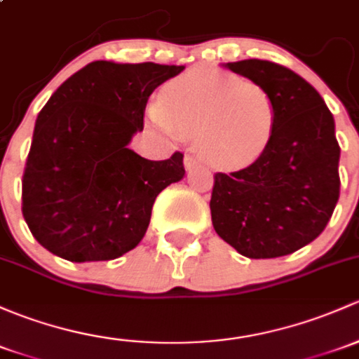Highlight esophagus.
Segmentation results:
<instances>
[{
	"label": "esophagus",
	"mask_w": 359,
	"mask_h": 359,
	"mask_svg": "<svg viewBox=\"0 0 359 359\" xmlns=\"http://www.w3.org/2000/svg\"><path fill=\"white\" fill-rule=\"evenodd\" d=\"M194 165H196V158H192L187 154V156L184 158V167H186V170H191Z\"/></svg>",
	"instance_id": "34e87169"
}]
</instances>
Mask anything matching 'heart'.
<instances>
[{"label":"heart","mask_w":359,"mask_h":359,"mask_svg":"<svg viewBox=\"0 0 359 359\" xmlns=\"http://www.w3.org/2000/svg\"><path fill=\"white\" fill-rule=\"evenodd\" d=\"M149 115L163 129L196 137L210 163L230 168L258 160L277 123L273 97L263 86L208 70L187 72L168 82Z\"/></svg>","instance_id":"heart-1"}]
</instances>
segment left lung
I'll use <instances>...</instances> for the list:
<instances>
[{
  "label": "left lung",
  "instance_id": "1",
  "mask_svg": "<svg viewBox=\"0 0 359 359\" xmlns=\"http://www.w3.org/2000/svg\"><path fill=\"white\" fill-rule=\"evenodd\" d=\"M273 97V137L265 153L232 173H215L211 222L218 236L251 259L290 255L315 241L339 201L334 116L318 90L266 60L224 63Z\"/></svg>",
  "mask_w": 359,
  "mask_h": 359
}]
</instances>
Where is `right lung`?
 Wrapping results in <instances>:
<instances>
[{
	"instance_id": "obj_1",
	"label": "right lung",
	"mask_w": 359,
	"mask_h": 359,
	"mask_svg": "<svg viewBox=\"0 0 359 359\" xmlns=\"http://www.w3.org/2000/svg\"><path fill=\"white\" fill-rule=\"evenodd\" d=\"M186 67L97 60L39 111L22 180L37 243L75 263L120 258L144 237L156 196L186 175L184 154L151 161L129 148L158 86Z\"/></svg>"
}]
</instances>
